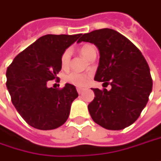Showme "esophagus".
Segmentation results:
<instances>
[{
	"mask_svg": "<svg viewBox=\"0 0 161 161\" xmlns=\"http://www.w3.org/2000/svg\"><path fill=\"white\" fill-rule=\"evenodd\" d=\"M76 90H77L78 94H82V93H83V91H84V89H83V88H80V87H78Z\"/></svg>",
	"mask_w": 161,
	"mask_h": 161,
	"instance_id": "34e87169",
	"label": "esophagus"
}]
</instances>
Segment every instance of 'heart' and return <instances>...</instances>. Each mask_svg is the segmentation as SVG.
Returning a JSON list of instances; mask_svg holds the SVG:
<instances>
[{"label":"heart","mask_w":161,"mask_h":161,"mask_svg":"<svg viewBox=\"0 0 161 161\" xmlns=\"http://www.w3.org/2000/svg\"><path fill=\"white\" fill-rule=\"evenodd\" d=\"M80 53L86 59L89 60L93 55L97 54V49L93 44H84L80 47ZM70 59H71V51L70 49H66L63 53L61 56V65L63 68H66L69 65ZM89 78V75L72 72L64 75V81L67 84H70L75 86H85L88 83Z\"/></svg>","instance_id":"b5f03b06"}]
</instances>
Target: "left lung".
Instances as JSON below:
<instances>
[{
	"label": "left lung",
	"mask_w": 161,
	"mask_h": 161,
	"mask_svg": "<svg viewBox=\"0 0 161 161\" xmlns=\"http://www.w3.org/2000/svg\"><path fill=\"white\" fill-rule=\"evenodd\" d=\"M94 43L99 50L95 80L111 89L92 88L95 98L88 105L92 119L109 130L132 125L146 107L152 90V78L146 59L127 37L104 28L82 35L78 43Z\"/></svg>",
	"instance_id": "8db88e82"
}]
</instances>
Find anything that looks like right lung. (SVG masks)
Segmentation results:
<instances>
[{
	"mask_svg": "<svg viewBox=\"0 0 161 161\" xmlns=\"http://www.w3.org/2000/svg\"><path fill=\"white\" fill-rule=\"evenodd\" d=\"M82 33L46 34L15 56L6 72V86L18 113L31 127L50 130L61 127L78 97L75 86L48 87L62 68L61 56ZM56 81H59L57 78Z\"/></svg>",
	"mask_w": 161,
	"mask_h": 161,
	"instance_id": "obj_1",
	"label": "right lung"
}]
</instances>
